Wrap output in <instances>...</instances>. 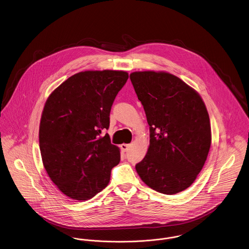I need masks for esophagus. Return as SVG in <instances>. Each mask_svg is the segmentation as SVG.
<instances>
[{"label":"esophagus","instance_id":"esophagus-1","mask_svg":"<svg viewBox=\"0 0 249 249\" xmlns=\"http://www.w3.org/2000/svg\"><path fill=\"white\" fill-rule=\"evenodd\" d=\"M129 147H130V144H129V143H122V144H120V148H121L124 152H126V151L129 149Z\"/></svg>","mask_w":249,"mask_h":249}]
</instances>
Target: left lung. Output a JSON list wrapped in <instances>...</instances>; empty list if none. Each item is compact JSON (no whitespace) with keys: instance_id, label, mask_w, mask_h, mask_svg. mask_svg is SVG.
Returning <instances> with one entry per match:
<instances>
[{"instance_id":"8db88e82","label":"left lung","mask_w":249,"mask_h":249,"mask_svg":"<svg viewBox=\"0 0 249 249\" xmlns=\"http://www.w3.org/2000/svg\"><path fill=\"white\" fill-rule=\"evenodd\" d=\"M130 81L149 125L147 153L135 165L149 188L167 195L188 189L205 163L211 126L200 94L166 71H134Z\"/></svg>"}]
</instances>
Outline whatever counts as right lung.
<instances>
[{"label":"right lung","mask_w":249,"mask_h":249,"mask_svg":"<svg viewBox=\"0 0 249 249\" xmlns=\"http://www.w3.org/2000/svg\"><path fill=\"white\" fill-rule=\"evenodd\" d=\"M127 71L77 72L49 95L44 107L39 145L48 177L63 194L86 201L104 190L120 161L109 134L110 111L127 82Z\"/></svg>","instance_id":"1"}]
</instances>
